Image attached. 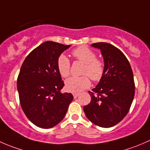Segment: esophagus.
I'll return each mask as SVG.
<instances>
[{"label":"esophagus","mask_w":150,"mask_h":150,"mask_svg":"<svg viewBox=\"0 0 150 150\" xmlns=\"http://www.w3.org/2000/svg\"><path fill=\"white\" fill-rule=\"evenodd\" d=\"M79 94H80V93H72V95H73V96H74V98H75H75L78 97V96H79Z\"/></svg>","instance_id":"1"}]
</instances>
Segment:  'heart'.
I'll use <instances>...</instances> for the list:
<instances>
[{
    "label": "heart",
    "instance_id": "obj_1",
    "mask_svg": "<svg viewBox=\"0 0 150 150\" xmlns=\"http://www.w3.org/2000/svg\"><path fill=\"white\" fill-rule=\"evenodd\" d=\"M76 59L84 64L83 76L72 77L65 81V88L67 91L78 93L90 86V78L93 81H99L104 76L105 66L102 59L96 58V53L88 47L81 46L72 51ZM57 69L63 78H67L70 73V61L64 54H61L57 59Z\"/></svg>",
    "mask_w": 150,
    "mask_h": 150
}]
</instances>
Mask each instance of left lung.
Instances as JSON below:
<instances>
[{"mask_svg": "<svg viewBox=\"0 0 150 150\" xmlns=\"http://www.w3.org/2000/svg\"><path fill=\"white\" fill-rule=\"evenodd\" d=\"M91 46L101 50L105 70L96 88L88 91L91 100L83 110L93 124L110 128L121 121L129 111L135 94L134 75L129 62L120 49L102 42Z\"/></svg>", "mask_w": 150, "mask_h": 150, "instance_id": "left-lung-1", "label": "left lung"}]
</instances>
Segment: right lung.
<instances>
[{
  "mask_svg": "<svg viewBox=\"0 0 150 150\" xmlns=\"http://www.w3.org/2000/svg\"><path fill=\"white\" fill-rule=\"evenodd\" d=\"M69 46L44 42L28 54L21 67L17 78L21 107L40 128H52L61 122L73 99L72 93L60 92L64 83L57 66L58 57Z\"/></svg>",
  "mask_w": 150,
  "mask_h": 150,
  "instance_id": "right-lung-1",
  "label": "right lung"
}]
</instances>
